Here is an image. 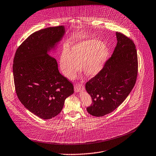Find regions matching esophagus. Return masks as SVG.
<instances>
[{
	"mask_svg": "<svg viewBox=\"0 0 156 156\" xmlns=\"http://www.w3.org/2000/svg\"><path fill=\"white\" fill-rule=\"evenodd\" d=\"M85 90V88H84V86L82 84H76L75 86H74V90L76 92L78 93V92H80L81 91H83Z\"/></svg>",
	"mask_w": 156,
	"mask_h": 156,
	"instance_id": "esophagus-1",
	"label": "esophagus"
}]
</instances>
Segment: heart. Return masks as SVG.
Wrapping results in <instances>:
<instances>
[{
  "label": "heart",
  "instance_id": "b5f03b06",
  "mask_svg": "<svg viewBox=\"0 0 156 156\" xmlns=\"http://www.w3.org/2000/svg\"><path fill=\"white\" fill-rule=\"evenodd\" d=\"M109 55L108 47L97 40H87L73 44L64 50L60 59L62 73L73 77L80 69L90 77L97 76L104 68Z\"/></svg>",
  "mask_w": 156,
  "mask_h": 156
}]
</instances>
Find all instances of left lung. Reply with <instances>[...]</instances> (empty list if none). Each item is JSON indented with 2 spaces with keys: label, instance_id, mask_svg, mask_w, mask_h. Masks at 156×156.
Returning <instances> with one entry per match:
<instances>
[{
  "label": "left lung",
  "instance_id": "1",
  "mask_svg": "<svg viewBox=\"0 0 156 156\" xmlns=\"http://www.w3.org/2000/svg\"><path fill=\"white\" fill-rule=\"evenodd\" d=\"M117 44L104 68L85 85L92 99L87 112L94 116L112 112L126 99L133 89L138 72L135 46L132 40L116 32Z\"/></svg>",
  "mask_w": 156,
  "mask_h": 156
}]
</instances>
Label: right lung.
Returning a JSON list of instances; mask_svg holds the SVG:
<instances>
[{
  "label": "right lung",
  "instance_id": "1",
  "mask_svg": "<svg viewBox=\"0 0 156 156\" xmlns=\"http://www.w3.org/2000/svg\"><path fill=\"white\" fill-rule=\"evenodd\" d=\"M65 33L62 26L34 32L18 48L14 58L17 96L29 111L44 119L59 114L65 99L74 93L73 84L59 73L56 59L49 55Z\"/></svg>",
  "mask_w": 156,
  "mask_h": 156
}]
</instances>
